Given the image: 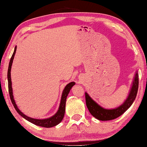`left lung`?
Wrapping results in <instances>:
<instances>
[{"instance_id": "left-lung-1", "label": "left lung", "mask_w": 147, "mask_h": 147, "mask_svg": "<svg viewBox=\"0 0 147 147\" xmlns=\"http://www.w3.org/2000/svg\"><path fill=\"white\" fill-rule=\"evenodd\" d=\"M139 86V76L138 71H136L134 78L131 86L130 92L127 98L124 102L119 107L115 109H107L100 106L92 99L87 92H85V99L86 107L89 112L94 117L100 121H109L119 117L123 113L129 109L137 96Z\"/></svg>"}]
</instances>
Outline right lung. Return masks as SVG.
Returning a JSON list of instances; mask_svg holds the SVG:
<instances>
[{"label": "right lung", "mask_w": 147, "mask_h": 147, "mask_svg": "<svg viewBox=\"0 0 147 147\" xmlns=\"http://www.w3.org/2000/svg\"><path fill=\"white\" fill-rule=\"evenodd\" d=\"M16 50H17V46H15L13 53L11 59H10L9 66H8V70H7V81H8L9 94L10 99H11L13 105V107L15 109V110H16V111L19 113V114L20 115H21L23 118H24L25 119H26L29 122L33 123V124L39 126V127H45V128H50V127H55V126L59 124L63 119L64 113H65L66 97L68 96V95L69 94V91H70L71 87L74 85H75L76 83L75 82H71V83H68L65 86V88H64V89L63 91V93H62L61 102H60V105H59V109L57 110V112L55 114L53 115V116H51L49 118H46V119H34V118H32L30 117L27 116V115H26L24 114H23V113L19 109V108L17 107L16 103H15L13 96L12 83H11V69L13 61Z\"/></svg>", "instance_id": "right-lung-1"}]
</instances>
